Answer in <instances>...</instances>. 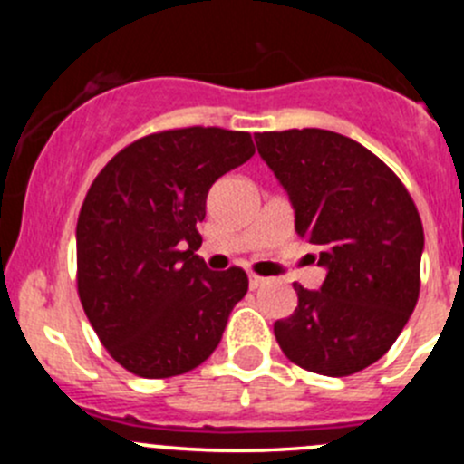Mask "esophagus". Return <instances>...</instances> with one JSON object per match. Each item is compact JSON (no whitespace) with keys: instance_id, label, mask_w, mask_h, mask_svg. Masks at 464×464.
Instances as JSON below:
<instances>
[{"instance_id":"obj_1","label":"esophagus","mask_w":464,"mask_h":464,"mask_svg":"<svg viewBox=\"0 0 464 464\" xmlns=\"http://www.w3.org/2000/svg\"><path fill=\"white\" fill-rule=\"evenodd\" d=\"M262 285H265V278H260V276H254V274L249 276V287L251 289H258V287H262Z\"/></svg>"}]
</instances>
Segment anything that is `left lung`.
<instances>
[{
  "label": "left lung",
  "mask_w": 464,
  "mask_h": 464,
  "mask_svg": "<svg viewBox=\"0 0 464 464\" xmlns=\"http://www.w3.org/2000/svg\"><path fill=\"white\" fill-rule=\"evenodd\" d=\"M294 208V228L325 269L319 289L294 283L298 307L274 323L283 353L327 377L363 371L388 353L420 294L424 231L395 172L362 143L305 128L256 134Z\"/></svg>",
  "instance_id": "1"
}]
</instances>
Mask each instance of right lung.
<instances>
[{"label":"right lung","instance_id":"1","mask_svg":"<svg viewBox=\"0 0 464 464\" xmlns=\"http://www.w3.org/2000/svg\"><path fill=\"white\" fill-rule=\"evenodd\" d=\"M249 132L184 128L121 150L89 188L76 227L78 294L107 353L134 375H184L213 354L249 289L195 251L210 186L254 157Z\"/></svg>","mask_w":464,"mask_h":464}]
</instances>
